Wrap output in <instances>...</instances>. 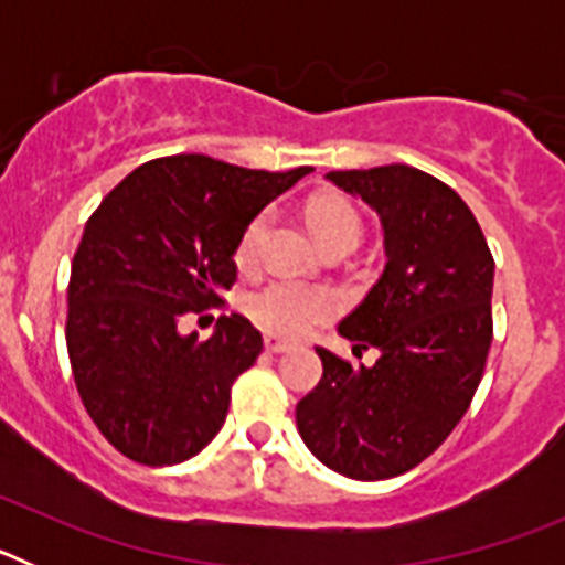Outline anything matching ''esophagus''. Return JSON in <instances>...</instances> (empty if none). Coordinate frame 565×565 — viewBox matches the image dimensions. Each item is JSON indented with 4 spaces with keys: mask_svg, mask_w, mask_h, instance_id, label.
Here are the masks:
<instances>
[{
    "mask_svg": "<svg viewBox=\"0 0 565 565\" xmlns=\"http://www.w3.org/2000/svg\"><path fill=\"white\" fill-rule=\"evenodd\" d=\"M291 344L286 342V339H279V337H266V351L268 353H286Z\"/></svg>",
    "mask_w": 565,
    "mask_h": 565,
    "instance_id": "34e87169",
    "label": "esophagus"
}]
</instances>
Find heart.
Instances as JSON below:
<instances>
[{"label":"heart","mask_w":565,"mask_h":565,"mask_svg":"<svg viewBox=\"0 0 565 565\" xmlns=\"http://www.w3.org/2000/svg\"><path fill=\"white\" fill-rule=\"evenodd\" d=\"M266 226L268 214H257L248 223L237 248V259L243 266L257 259L263 237H266ZM308 226H311L313 237L319 239V246H328L337 239L359 243V237H362V217L344 201L313 203L308 209ZM246 311L266 331L279 333V337H299L333 311V297L326 288L306 286L297 279H274V282H266L263 288L248 294Z\"/></svg>","instance_id":"heart-1"}]
</instances>
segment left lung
Returning <instances> with one entry per match:
<instances>
[{
	"label": "left lung",
	"instance_id": "left-lung-1",
	"mask_svg": "<svg viewBox=\"0 0 565 565\" xmlns=\"http://www.w3.org/2000/svg\"><path fill=\"white\" fill-rule=\"evenodd\" d=\"M362 198L384 232V271L339 322L351 364L317 348L322 379L297 404V430L333 472L402 476L436 452L476 396L492 344L495 259L476 214L433 174L407 163L328 172Z\"/></svg>",
	"mask_w": 565,
	"mask_h": 565
}]
</instances>
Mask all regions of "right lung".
<instances>
[{
    "mask_svg": "<svg viewBox=\"0 0 565 565\" xmlns=\"http://www.w3.org/2000/svg\"><path fill=\"white\" fill-rule=\"evenodd\" d=\"M308 172L172 154L132 169L93 212L70 268L67 353L78 396L115 450L172 467L221 433L234 379L263 337L228 313L198 342L181 319L221 302L248 223Z\"/></svg>",
    "mask_w": 565,
    "mask_h": 565,
    "instance_id": "1",
    "label": "right lung"
}]
</instances>
